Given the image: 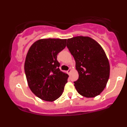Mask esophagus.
Here are the masks:
<instances>
[{
    "instance_id": "obj_1",
    "label": "esophagus",
    "mask_w": 127,
    "mask_h": 127,
    "mask_svg": "<svg viewBox=\"0 0 127 127\" xmlns=\"http://www.w3.org/2000/svg\"><path fill=\"white\" fill-rule=\"evenodd\" d=\"M70 72H71V68H69V69L67 71V73L68 74H69V73H70Z\"/></svg>"
}]
</instances>
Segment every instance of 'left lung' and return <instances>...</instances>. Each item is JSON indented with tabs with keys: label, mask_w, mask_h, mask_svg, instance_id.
<instances>
[{
	"label": "left lung",
	"mask_w": 127,
	"mask_h": 127,
	"mask_svg": "<svg viewBox=\"0 0 127 127\" xmlns=\"http://www.w3.org/2000/svg\"><path fill=\"white\" fill-rule=\"evenodd\" d=\"M67 47L73 56L79 78L75 88L84 97L98 95L106 87L110 75V65L105 52L94 39L76 36L67 40Z\"/></svg>",
	"instance_id": "obj_1"
}]
</instances>
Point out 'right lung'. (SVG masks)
<instances>
[{
	"label": "right lung",
	"mask_w": 127,
	"mask_h": 127,
	"mask_svg": "<svg viewBox=\"0 0 127 127\" xmlns=\"http://www.w3.org/2000/svg\"><path fill=\"white\" fill-rule=\"evenodd\" d=\"M66 39H44L34 42L27 52L24 70L32 93L45 101H53L63 93L68 76L59 68L57 55Z\"/></svg>",
	"instance_id": "obj_1"
}]
</instances>
